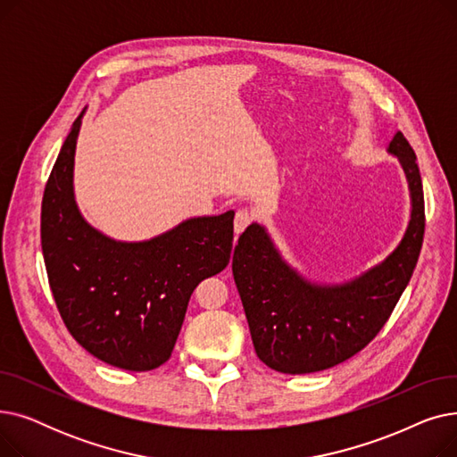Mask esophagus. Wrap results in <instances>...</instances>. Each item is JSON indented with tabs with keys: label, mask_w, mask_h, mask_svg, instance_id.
<instances>
[{
	"label": "esophagus",
	"mask_w": 457,
	"mask_h": 457,
	"mask_svg": "<svg viewBox=\"0 0 457 457\" xmlns=\"http://www.w3.org/2000/svg\"><path fill=\"white\" fill-rule=\"evenodd\" d=\"M253 220V214L248 209H238L235 214V233H243Z\"/></svg>",
	"instance_id": "1"
}]
</instances>
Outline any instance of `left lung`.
<instances>
[{
  "label": "left lung",
  "mask_w": 457,
  "mask_h": 457,
  "mask_svg": "<svg viewBox=\"0 0 457 457\" xmlns=\"http://www.w3.org/2000/svg\"><path fill=\"white\" fill-rule=\"evenodd\" d=\"M410 188V222L395 250L350 279L326 283L287 261L267 226L252 222L233 252V279L257 357L283 374H309L361 352L383 328L410 283L424 237L417 155L396 131L387 146Z\"/></svg>",
  "instance_id": "1"
}]
</instances>
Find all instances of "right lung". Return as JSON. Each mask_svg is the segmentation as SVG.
Instances as JSON below:
<instances>
[{"mask_svg":"<svg viewBox=\"0 0 457 457\" xmlns=\"http://www.w3.org/2000/svg\"><path fill=\"white\" fill-rule=\"evenodd\" d=\"M85 111L47 179L40 237L52 293L68 331L104 363L146 372L170 357L196 285L222 272L235 211L190 216L146 241H116L81 214L74 159Z\"/></svg>","mask_w":457,"mask_h":457,"instance_id":"1","label":"right lung"}]
</instances>
